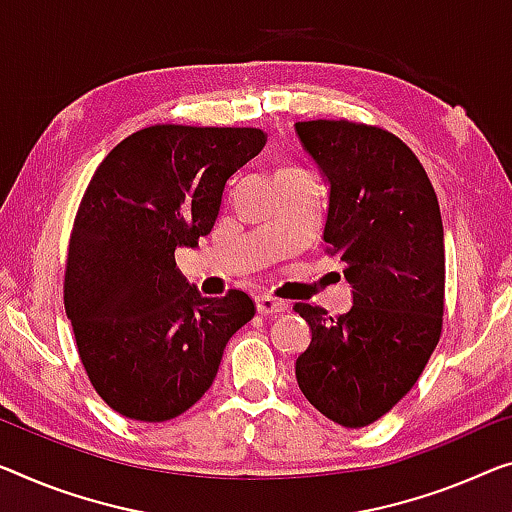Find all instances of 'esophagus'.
Returning a JSON list of instances; mask_svg holds the SVG:
<instances>
[{"label":"esophagus","mask_w":512,"mask_h":512,"mask_svg":"<svg viewBox=\"0 0 512 512\" xmlns=\"http://www.w3.org/2000/svg\"><path fill=\"white\" fill-rule=\"evenodd\" d=\"M255 305H257L259 315H278V312H285L287 310V303L280 301V299H273L271 294L257 296Z\"/></svg>","instance_id":"esophagus-1"}]
</instances>
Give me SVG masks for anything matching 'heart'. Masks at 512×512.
I'll return each instance as SVG.
<instances>
[{"label": "heart", "mask_w": 512, "mask_h": 512, "mask_svg": "<svg viewBox=\"0 0 512 512\" xmlns=\"http://www.w3.org/2000/svg\"><path fill=\"white\" fill-rule=\"evenodd\" d=\"M294 172H299V170H280L278 174H294Z\"/></svg>", "instance_id": "1"}]
</instances>
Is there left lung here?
Returning a JSON list of instances; mask_svg holds the SVG:
<instances>
[{"instance_id": "1", "label": "left lung", "mask_w": 512, "mask_h": 512, "mask_svg": "<svg viewBox=\"0 0 512 512\" xmlns=\"http://www.w3.org/2000/svg\"><path fill=\"white\" fill-rule=\"evenodd\" d=\"M296 135L329 183L324 253L340 257L354 305L329 317L296 303L312 340L296 358L308 402L365 427L411 391L444 322V225L421 160L379 126L299 121Z\"/></svg>"}]
</instances>
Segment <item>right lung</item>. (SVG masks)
<instances>
[{
    "label": "right lung",
    "instance_id": "right-lung-1",
    "mask_svg": "<svg viewBox=\"0 0 512 512\" xmlns=\"http://www.w3.org/2000/svg\"><path fill=\"white\" fill-rule=\"evenodd\" d=\"M264 144L259 128L158 124L119 142L91 177L68 241L64 305L91 386L117 414L181 416L253 319L241 289L197 292L174 250L213 230L227 179Z\"/></svg>",
    "mask_w": 512,
    "mask_h": 512
}]
</instances>
